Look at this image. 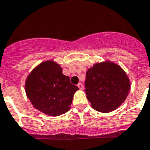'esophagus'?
<instances>
[{
    "instance_id": "1",
    "label": "esophagus",
    "mask_w": 150,
    "mask_h": 150,
    "mask_svg": "<svg viewBox=\"0 0 150 150\" xmlns=\"http://www.w3.org/2000/svg\"><path fill=\"white\" fill-rule=\"evenodd\" d=\"M78 87L79 88V89H81V90H82L84 88L83 85H82V84H81V83H79V84H78Z\"/></svg>"
}]
</instances>
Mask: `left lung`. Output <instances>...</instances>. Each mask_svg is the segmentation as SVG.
I'll return each instance as SVG.
<instances>
[{
  "mask_svg": "<svg viewBox=\"0 0 150 150\" xmlns=\"http://www.w3.org/2000/svg\"><path fill=\"white\" fill-rule=\"evenodd\" d=\"M85 86L92 108L101 112H109L126 100L130 81L121 67L106 62L88 69Z\"/></svg>",
  "mask_w": 150,
  "mask_h": 150,
  "instance_id": "1",
  "label": "left lung"
}]
</instances>
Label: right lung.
<instances>
[{"label":"right lung","instance_id":"1","mask_svg":"<svg viewBox=\"0 0 150 150\" xmlns=\"http://www.w3.org/2000/svg\"><path fill=\"white\" fill-rule=\"evenodd\" d=\"M79 89L63 75L62 69L53 61L38 65L27 78L25 92L35 108L45 114L58 116L70 109Z\"/></svg>","mask_w":150,"mask_h":150}]
</instances>
